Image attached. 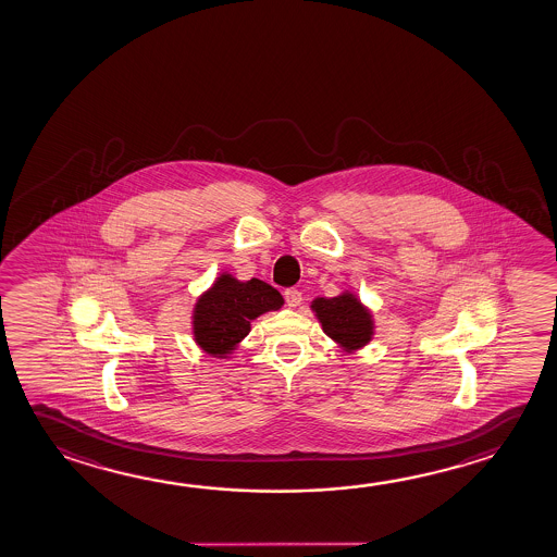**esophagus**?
I'll list each match as a JSON object with an SVG mask.
<instances>
[{
    "label": "esophagus",
    "instance_id": "obj_1",
    "mask_svg": "<svg viewBox=\"0 0 557 557\" xmlns=\"http://www.w3.org/2000/svg\"><path fill=\"white\" fill-rule=\"evenodd\" d=\"M284 298L290 308H296L301 304V292L298 288H288V290H284Z\"/></svg>",
    "mask_w": 557,
    "mask_h": 557
}]
</instances>
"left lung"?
I'll return each instance as SVG.
<instances>
[{"label": "left lung", "mask_w": 557, "mask_h": 557, "mask_svg": "<svg viewBox=\"0 0 557 557\" xmlns=\"http://www.w3.org/2000/svg\"><path fill=\"white\" fill-rule=\"evenodd\" d=\"M311 309L319 319L323 333L345 350H358L373 338V315L360 298L350 290L335 298H315Z\"/></svg>", "instance_id": "left-lung-1"}]
</instances>
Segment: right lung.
<instances>
[{
	"label": "right lung",
	"mask_w": 557,
	"mask_h": 557,
	"mask_svg": "<svg viewBox=\"0 0 557 557\" xmlns=\"http://www.w3.org/2000/svg\"><path fill=\"white\" fill-rule=\"evenodd\" d=\"M281 292L259 278L242 283L221 273L194 308V338L203 352L226 358L251 331V321L283 308Z\"/></svg>",
	"instance_id": "add662e5"
}]
</instances>
